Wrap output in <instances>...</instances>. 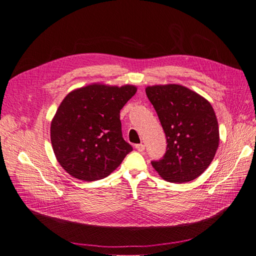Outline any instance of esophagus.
I'll use <instances>...</instances> for the list:
<instances>
[{
	"instance_id": "1",
	"label": "esophagus",
	"mask_w": 256,
	"mask_h": 256,
	"mask_svg": "<svg viewBox=\"0 0 256 256\" xmlns=\"http://www.w3.org/2000/svg\"><path fill=\"white\" fill-rule=\"evenodd\" d=\"M135 148L136 150H138V152H144L145 150V145L144 144H138V145H135Z\"/></svg>"
}]
</instances>
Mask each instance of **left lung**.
<instances>
[{
    "instance_id": "left-lung-1",
    "label": "left lung",
    "mask_w": 256,
    "mask_h": 256,
    "mask_svg": "<svg viewBox=\"0 0 256 256\" xmlns=\"http://www.w3.org/2000/svg\"><path fill=\"white\" fill-rule=\"evenodd\" d=\"M167 138V152L152 167L164 180L190 182L210 167L219 145L217 118L210 101L178 85L146 87Z\"/></svg>"
}]
</instances>
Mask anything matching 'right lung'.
Returning a JSON list of instances; mask_svg holds the SVG:
<instances>
[{
	"instance_id": "obj_1",
	"label": "right lung",
	"mask_w": 256,
	"mask_h": 256,
	"mask_svg": "<svg viewBox=\"0 0 256 256\" xmlns=\"http://www.w3.org/2000/svg\"><path fill=\"white\" fill-rule=\"evenodd\" d=\"M136 92L134 85L94 82L62 100L50 136L58 162L70 176L88 182L104 179L132 152L122 138L120 110Z\"/></svg>"
}]
</instances>
